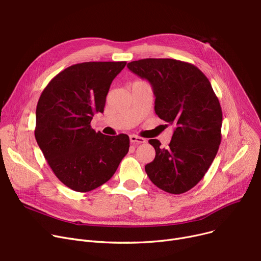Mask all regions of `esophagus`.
<instances>
[{
    "label": "esophagus",
    "mask_w": 261,
    "mask_h": 261,
    "mask_svg": "<svg viewBox=\"0 0 261 261\" xmlns=\"http://www.w3.org/2000/svg\"><path fill=\"white\" fill-rule=\"evenodd\" d=\"M130 142H131L132 144H137V145H140V144H144V143H146V140H145V138L141 137V136L130 135Z\"/></svg>",
    "instance_id": "34e87169"
}]
</instances>
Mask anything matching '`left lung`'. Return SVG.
<instances>
[{
  "label": "left lung",
  "instance_id": "left-lung-1",
  "mask_svg": "<svg viewBox=\"0 0 261 261\" xmlns=\"http://www.w3.org/2000/svg\"><path fill=\"white\" fill-rule=\"evenodd\" d=\"M130 70L149 81L155 113L174 126L167 148L150 140L155 159L146 165L150 180L165 192L181 194L195 187L209 170L221 142L222 111L210 81L190 63L173 59H144Z\"/></svg>",
  "mask_w": 261,
  "mask_h": 261
}]
</instances>
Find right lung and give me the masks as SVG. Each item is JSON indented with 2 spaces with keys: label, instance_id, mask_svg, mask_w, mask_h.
Instances as JSON below:
<instances>
[{
  "label": "right lung",
  "instance_id": "obj_1",
  "mask_svg": "<svg viewBox=\"0 0 261 261\" xmlns=\"http://www.w3.org/2000/svg\"><path fill=\"white\" fill-rule=\"evenodd\" d=\"M126 62H86L64 69L43 90L37 106V143L56 176L76 192L107 182L129 151L127 134L91 128L102 113L110 85Z\"/></svg>",
  "mask_w": 261,
  "mask_h": 261
}]
</instances>
